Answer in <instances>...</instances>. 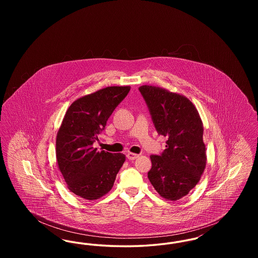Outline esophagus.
Returning <instances> with one entry per match:
<instances>
[{
  "label": "esophagus",
  "mask_w": 258,
  "mask_h": 258,
  "mask_svg": "<svg viewBox=\"0 0 258 258\" xmlns=\"http://www.w3.org/2000/svg\"><path fill=\"white\" fill-rule=\"evenodd\" d=\"M139 157V155H137V154H135V153H127L126 154V158L130 160H135V159H137Z\"/></svg>",
  "instance_id": "1"
}]
</instances>
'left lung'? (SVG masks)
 Instances as JSON below:
<instances>
[{
	"label": "left lung",
	"instance_id": "8db88e82",
	"mask_svg": "<svg viewBox=\"0 0 258 258\" xmlns=\"http://www.w3.org/2000/svg\"><path fill=\"white\" fill-rule=\"evenodd\" d=\"M139 91L158 134L167 137L163 153L150 157L148 178L160 197L179 200L197 185L206 167L203 123L194 103L183 95L150 85Z\"/></svg>",
	"mask_w": 258,
	"mask_h": 258
}]
</instances>
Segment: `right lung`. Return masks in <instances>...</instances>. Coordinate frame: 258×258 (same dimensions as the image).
I'll list each match as a JSON object with an SVG mask.
<instances>
[{"mask_svg":"<svg viewBox=\"0 0 258 258\" xmlns=\"http://www.w3.org/2000/svg\"><path fill=\"white\" fill-rule=\"evenodd\" d=\"M130 90V86L100 89L76 99L66 112L56 137V158L68 188L74 195L96 200L110 191L125 156L98 152L93 143Z\"/></svg>","mask_w":258,"mask_h":258,"instance_id":"obj_1","label":"right lung"}]
</instances>
